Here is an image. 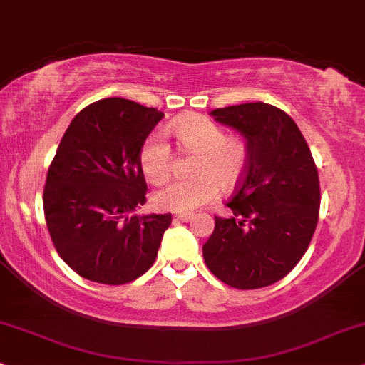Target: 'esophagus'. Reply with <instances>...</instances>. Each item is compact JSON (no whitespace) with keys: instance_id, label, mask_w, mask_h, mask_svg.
I'll list each match as a JSON object with an SVG mask.
<instances>
[{"instance_id":"obj_1","label":"esophagus","mask_w":365,"mask_h":365,"mask_svg":"<svg viewBox=\"0 0 365 365\" xmlns=\"http://www.w3.org/2000/svg\"><path fill=\"white\" fill-rule=\"evenodd\" d=\"M192 217H195L192 213H178L175 215V220H179V222H190Z\"/></svg>"}]
</instances>
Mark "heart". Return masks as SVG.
I'll return each instance as SVG.
<instances>
[{
    "instance_id": "b5f03b06",
    "label": "heart",
    "mask_w": 365,
    "mask_h": 365,
    "mask_svg": "<svg viewBox=\"0 0 365 365\" xmlns=\"http://www.w3.org/2000/svg\"><path fill=\"white\" fill-rule=\"evenodd\" d=\"M173 132L187 152L200 154L192 181H173L154 195L160 210L187 211L213 203L220 195V184L232 187L240 181L249 162V145L242 137H228L217 121L203 115L175 120ZM142 173L150 182H165L173 174V148L160 133H152L138 154Z\"/></svg>"
}]
</instances>
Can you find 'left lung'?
<instances>
[{
	"label": "left lung",
	"mask_w": 365,
	"mask_h": 365,
	"mask_svg": "<svg viewBox=\"0 0 365 365\" xmlns=\"http://www.w3.org/2000/svg\"><path fill=\"white\" fill-rule=\"evenodd\" d=\"M211 116L235 128L249 162L203 245L211 272L237 289H259L287 276L307 252L320 213V181L313 155L289 115L267 103L217 108Z\"/></svg>",
	"instance_id": "obj_1"
}]
</instances>
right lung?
<instances>
[{
	"instance_id": "1",
	"label": "right lung",
	"mask_w": 365,
	"mask_h": 365,
	"mask_svg": "<svg viewBox=\"0 0 365 365\" xmlns=\"http://www.w3.org/2000/svg\"><path fill=\"white\" fill-rule=\"evenodd\" d=\"M162 118L155 108L105 98L81 110L58 143L43 213L57 254L81 277L127 284L154 264L173 217L135 211L147 201L138 154Z\"/></svg>"
}]
</instances>
